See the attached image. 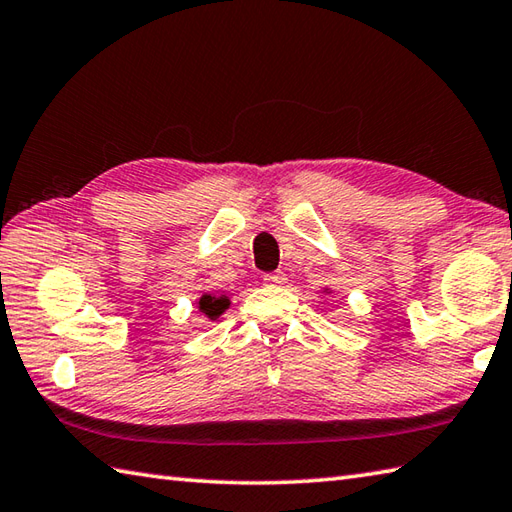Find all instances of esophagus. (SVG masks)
<instances>
[{
	"instance_id": "34e87169",
	"label": "esophagus",
	"mask_w": 512,
	"mask_h": 512,
	"mask_svg": "<svg viewBox=\"0 0 512 512\" xmlns=\"http://www.w3.org/2000/svg\"><path fill=\"white\" fill-rule=\"evenodd\" d=\"M264 284H268V286H284L286 284V275L284 273H268V275H264Z\"/></svg>"
}]
</instances>
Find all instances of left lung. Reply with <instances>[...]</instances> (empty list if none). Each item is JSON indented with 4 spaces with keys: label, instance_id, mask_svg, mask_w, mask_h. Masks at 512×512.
<instances>
[{
    "label": "left lung",
    "instance_id": "obj_1",
    "mask_svg": "<svg viewBox=\"0 0 512 512\" xmlns=\"http://www.w3.org/2000/svg\"><path fill=\"white\" fill-rule=\"evenodd\" d=\"M324 293H330V288H324Z\"/></svg>",
    "mask_w": 512,
    "mask_h": 512
}]
</instances>
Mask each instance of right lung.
<instances>
[{
	"label": "right lung",
	"mask_w": 512,
	"mask_h": 512,
	"mask_svg": "<svg viewBox=\"0 0 512 512\" xmlns=\"http://www.w3.org/2000/svg\"><path fill=\"white\" fill-rule=\"evenodd\" d=\"M228 306H230V297L226 293H219V295L204 293L202 297L197 299L199 313H204L210 319V322H215V319L222 317Z\"/></svg>",
	"instance_id": "1"
}]
</instances>
